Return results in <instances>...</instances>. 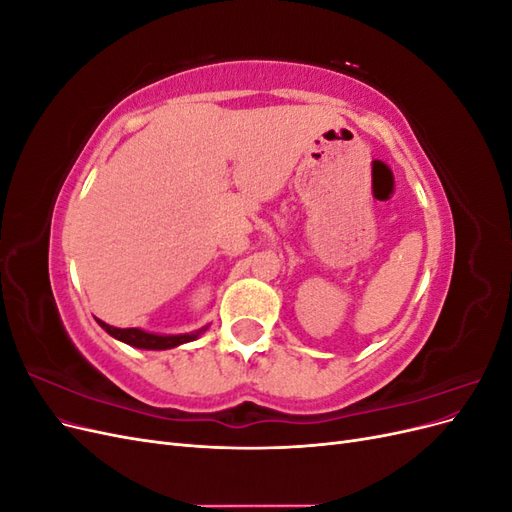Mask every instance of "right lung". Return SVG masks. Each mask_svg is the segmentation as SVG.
Listing matches in <instances>:
<instances>
[{
  "instance_id": "right-lung-1",
  "label": "right lung",
  "mask_w": 512,
  "mask_h": 512,
  "mask_svg": "<svg viewBox=\"0 0 512 512\" xmlns=\"http://www.w3.org/2000/svg\"><path fill=\"white\" fill-rule=\"evenodd\" d=\"M98 324L108 335H113L115 339H119V342L134 346V348H145V350H168V348H175L179 344L192 342V339H196L200 335V331L188 333V335H153V333H145L141 329H117V327H111V324H106L102 320H98Z\"/></svg>"
}]
</instances>
